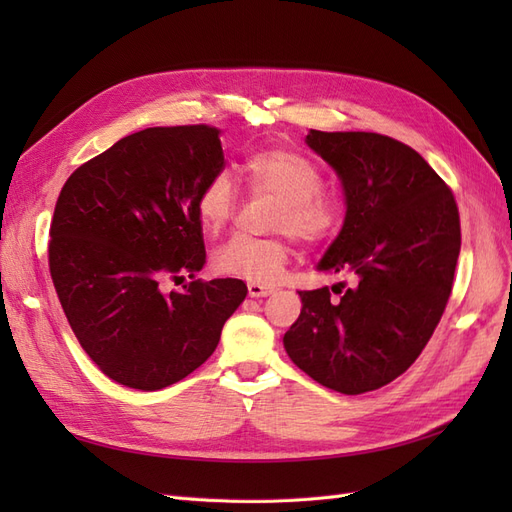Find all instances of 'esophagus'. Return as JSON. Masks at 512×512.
I'll return each mask as SVG.
<instances>
[{"label": "esophagus", "instance_id": "34e87169", "mask_svg": "<svg viewBox=\"0 0 512 512\" xmlns=\"http://www.w3.org/2000/svg\"><path fill=\"white\" fill-rule=\"evenodd\" d=\"M247 290H250V297H269V294L275 292L273 286H267V284H258V282H250L247 284Z\"/></svg>", "mask_w": 512, "mask_h": 512}]
</instances>
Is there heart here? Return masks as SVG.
<instances>
[{
  "instance_id": "b5f03b06",
  "label": "heart",
  "mask_w": 512,
  "mask_h": 512,
  "mask_svg": "<svg viewBox=\"0 0 512 512\" xmlns=\"http://www.w3.org/2000/svg\"><path fill=\"white\" fill-rule=\"evenodd\" d=\"M241 177L252 194L280 200L271 228L284 237L254 239L237 235L213 252L218 273L269 284L277 280L288 262V237L303 243L333 239L346 222L348 205L337 190L324 188L320 166L292 149L267 147L241 162ZM198 220L207 230H222L237 213V190L226 173L205 181L196 198Z\"/></svg>"
}]
</instances>
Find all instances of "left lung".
Masks as SVG:
<instances>
[{"label": "left lung", "mask_w": 512, "mask_h": 512, "mask_svg": "<svg viewBox=\"0 0 512 512\" xmlns=\"http://www.w3.org/2000/svg\"><path fill=\"white\" fill-rule=\"evenodd\" d=\"M346 192V222L318 271L352 280L299 290L284 335L292 363L327 389L361 395L418 359L451 297L461 247L453 190L418 153L376 132L307 134Z\"/></svg>", "instance_id": "1"}]
</instances>
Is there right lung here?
<instances>
[{
  "label": "right lung",
  "mask_w": 512,
  "mask_h": 512,
  "mask_svg": "<svg viewBox=\"0 0 512 512\" xmlns=\"http://www.w3.org/2000/svg\"><path fill=\"white\" fill-rule=\"evenodd\" d=\"M220 136L207 123L134 132L59 192L49 241L57 299L89 359L130 389L190 376L247 294L235 277L196 280L207 260L196 198L224 170Z\"/></svg>",
  "instance_id": "1"
}]
</instances>
